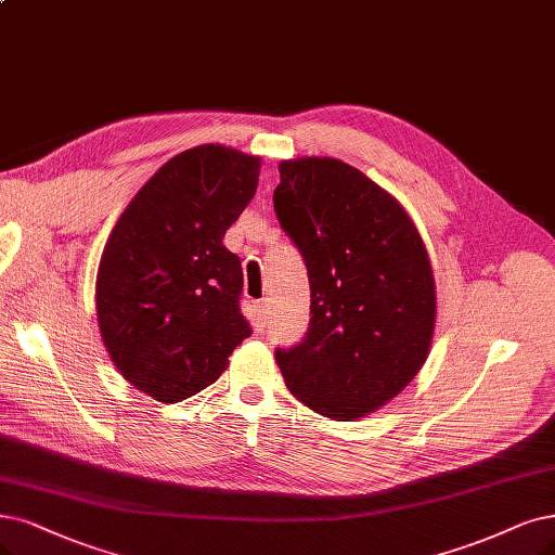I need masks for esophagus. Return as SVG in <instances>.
<instances>
[{
  "label": "esophagus",
  "mask_w": 555,
  "mask_h": 555,
  "mask_svg": "<svg viewBox=\"0 0 555 555\" xmlns=\"http://www.w3.org/2000/svg\"><path fill=\"white\" fill-rule=\"evenodd\" d=\"M254 320H256V324L258 326H262L264 324V320H267V304L264 301H256V306H254Z\"/></svg>",
  "instance_id": "obj_1"
}]
</instances>
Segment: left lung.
Wrapping results in <instances>:
<instances>
[{
  "label": "left lung",
  "mask_w": 555,
  "mask_h": 555,
  "mask_svg": "<svg viewBox=\"0 0 555 555\" xmlns=\"http://www.w3.org/2000/svg\"><path fill=\"white\" fill-rule=\"evenodd\" d=\"M279 176L274 210L309 270L311 324L276 363L315 414L363 418L404 391L433 347L427 246L400 201L343 159H283Z\"/></svg>",
  "instance_id": "left-lung-1"
}]
</instances>
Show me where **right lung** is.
Wrapping results in <instances>:
<instances>
[{"mask_svg": "<svg viewBox=\"0 0 555 555\" xmlns=\"http://www.w3.org/2000/svg\"><path fill=\"white\" fill-rule=\"evenodd\" d=\"M260 157L221 143L184 151L122 210L98 264L95 311L116 371L157 402L215 384L251 326L242 264L223 246L251 203Z\"/></svg>", "mask_w": 555, "mask_h": 555, "instance_id": "right-lung-1", "label": "right lung"}]
</instances>
